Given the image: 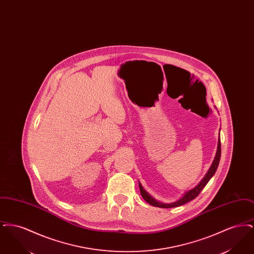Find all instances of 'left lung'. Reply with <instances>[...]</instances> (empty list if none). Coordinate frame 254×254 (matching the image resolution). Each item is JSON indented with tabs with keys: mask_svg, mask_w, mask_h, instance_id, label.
<instances>
[{
	"mask_svg": "<svg viewBox=\"0 0 254 254\" xmlns=\"http://www.w3.org/2000/svg\"><path fill=\"white\" fill-rule=\"evenodd\" d=\"M220 135V134H219ZM220 158H221V141H220V137L218 139L217 151H216V156L214 158L211 167L208 169L207 173L205 174V177L203 178V180L200 182L194 189L189 190L188 192L182 197L181 199H179L178 201L174 202V203H170V204H164L161 203L157 200H155L152 196H150L149 194L145 191L143 189V187L141 186V184L139 183V188H140V192L142 197L145 199V202H147L149 205H153V206H158V207H163V208H169V207H176V206H180L182 205H185L186 203L193 200L194 198H196L199 193L203 190V189L205 188V185L208 183V181L211 179V177L214 175V173L216 172V169L220 162Z\"/></svg>",
	"mask_w": 254,
	"mask_h": 254,
	"instance_id": "left-lung-1",
	"label": "left lung"
}]
</instances>
